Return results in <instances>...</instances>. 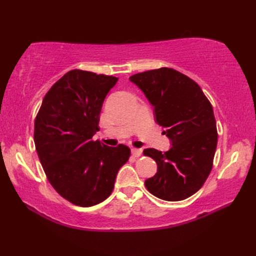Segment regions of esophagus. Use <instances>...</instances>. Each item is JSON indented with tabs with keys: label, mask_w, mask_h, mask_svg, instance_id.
<instances>
[{
	"label": "esophagus",
	"mask_w": 256,
	"mask_h": 256,
	"mask_svg": "<svg viewBox=\"0 0 256 256\" xmlns=\"http://www.w3.org/2000/svg\"><path fill=\"white\" fill-rule=\"evenodd\" d=\"M131 152H132V156L133 157H136V158H138V157H140L141 156V154H142V151L140 150V149H132L131 150Z\"/></svg>",
	"instance_id": "esophagus-1"
}]
</instances>
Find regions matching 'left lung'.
I'll list each match as a JSON object with an SVG mask.
<instances>
[{"label": "left lung", "mask_w": 256, "mask_h": 256, "mask_svg": "<svg viewBox=\"0 0 256 256\" xmlns=\"http://www.w3.org/2000/svg\"><path fill=\"white\" fill-rule=\"evenodd\" d=\"M130 81L154 106L156 122L172 141L164 154L144 149L158 166L146 188L164 201L185 200L202 188L212 170L218 133L211 104L196 81L174 68L138 73Z\"/></svg>", "instance_id": "8db88e82"}]
</instances>
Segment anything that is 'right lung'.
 <instances>
[{
    "label": "right lung",
    "mask_w": 256,
    "mask_h": 256,
    "mask_svg": "<svg viewBox=\"0 0 256 256\" xmlns=\"http://www.w3.org/2000/svg\"><path fill=\"white\" fill-rule=\"evenodd\" d=\"M118 78L72 70L55 82L34 120V140L40 164L60 196L92 206L110 196L131 150L92 141L107 94Z\"/></svg>",
    "instance_id": "obj_1"
}]
</instances>
